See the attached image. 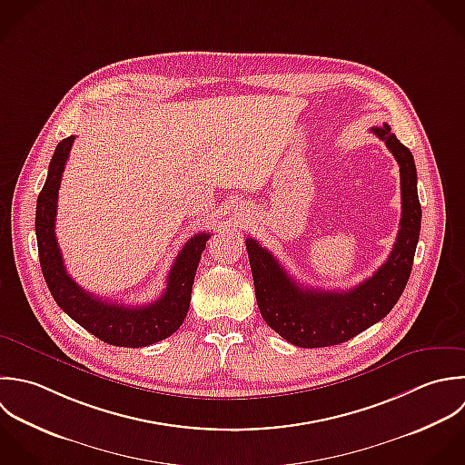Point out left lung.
Masks as SVG:
<instances>
[{"instance_id":"8db88e82","label":"left lung","mask_w":465,"mask_h":465,"mask_svg":"<svg viewBox=\"0 0 465 465\" xmlns=\"http://www.w3.org/2000/svg\"><path fill=\"white\" fill-rule=\"evenodd\" d=\"M371 132L386 143L401 166L402 217L388 261L370 279L348 292L304 288L288 275L273 253L255 239H246L261 315L293 346L326 348L348 342L393 310L411 275L422 221L415 159L390 124L373 126Z\"/></svg>"}]
</instances>
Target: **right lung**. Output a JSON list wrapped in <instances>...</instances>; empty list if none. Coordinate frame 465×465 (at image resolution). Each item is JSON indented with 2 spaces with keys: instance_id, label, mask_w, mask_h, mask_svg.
I'll return each instance as SVG.
<instances>
[{
  "instance_id": "obj_1",
  "label": "right lung",
  "mask_w": 465,
  "mask_h": 465,
  "mask_svg": "<svg viewBox=\"0 0 465 465\" xmlns=\"http://www.w3.org/2000/svg\"><path fill=\"white\" fill-rule=\"evenodd\" d=\"M74 139L70 135L55 146L35 204V237L45 282L57 306L103 342L123 348L155 344L175 333L188 313L195 272L210 233L201 232L186 241L168 273L164 293L150 304L134 308L106 302L84 292L66 273L55 239L57 192Z\"/></svg>"
}]
</instances>
